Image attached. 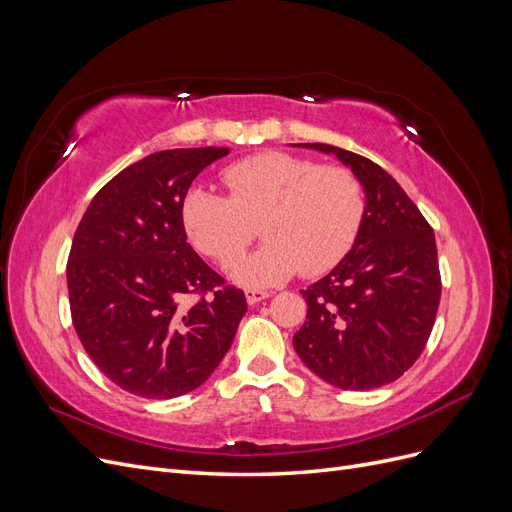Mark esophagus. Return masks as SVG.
I'll use <instances>...</instances> for the list:
<instances>
[{
  "mask_svg": "<svg viewBox=\"0 0 512 512\" xmlns=\"http://www.w3.org/2000/svg\"><path fill=\"white\" fill-rule=\"evenodd\" d=\"M267 297H269V292H265V290H254V288H247L245 290V299H247V303H250V305H256L260 301H265Z\"/></svg>",
  "mask_w": 512,
  "mask_h": 512,
  "instance_id": "1",
  "label": "esophagus"
}]
</instances>
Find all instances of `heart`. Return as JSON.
Wrapping results in <instances>:
<instances>
[{
	"label": "heart",
	"mask_w": 512,
	"mask_h": 512,
	"mask_svg": "<svg viewBox=\"0 0 512 512\" xmlns=\"http://www.w3.org/2000/svg\"><path fill=\"white\" fill-rule=\"evenodd\" d=\"M228 196L190 188L181 200L185 237L198 254L230 265L261 222L268 243L232 265V280L265 288L299 271L320 275L342 260L361 228L363 188L350 170L262 151L224 168Z\"/></svg>",
	"instance_id": "1"
}]
</instances>
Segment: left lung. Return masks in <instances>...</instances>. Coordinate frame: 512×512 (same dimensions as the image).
I'll return each instance as SVG.
<instances>
[{"label": "left lung", "instance_id": "left-lung-1", "mask_svg": "<svg viewBox=\"0 0 512 512\" xmlns=\"http://www.w3.org/2000/svg\"><path fill=\"white\" fill-rule=\"evenodd\" d=\"M301 147L333 153L350 166L367 205L352 250L301 290L307 320L292 344L337 389H378L416 363L436 322L442 280L433 228L376 162L324 143Z\"/></svg>", "mask_w": 512, "mask_h": 512}]
</instances>
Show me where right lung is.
<instances>
[{"instance_id":"right-lung-1","label":"right lung","mask_w":512,"mask_h":512,"mask_svg":"<svg viewBox=\"0 0 512 512\" xmlns=\"http://www.w3.org/2000/svg\"><path fill=\"white\" fill-rule=\"evenodd\" d=\"M228 151L151 153L104 185L74 232L66 267L74 331L102 374L132 395L194 391L247 312L243 290L192 250L181 224L192 181Z\"/></svg>"}]
</instances>
